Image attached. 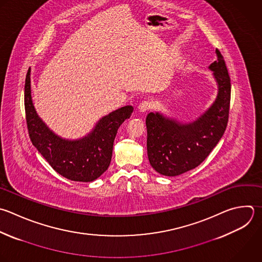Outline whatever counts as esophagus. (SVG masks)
I'll use <instances>...</instances> for the list:
<instances>
[{
	"instance_id": "34e87169",
	"label": "esophagus",
	"mask_w": 262,
	"mask_h": 262,
	"mask_svg": "<svg viewBox=\"0 0 262 262\" xmlns=\"http://www.w3.org/2000/svg\"><path fill=\"white\" fill-rule=\"evenodd\" d=\"M154 107V103L150 101H142L139 105H138V111L140 113H145L149 110H151Z\"/></svg>"
}]
</instances>
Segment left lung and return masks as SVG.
I'll list each match as a JSON object with an SVG mask.
<instances>
[{
  "label": "left lung",
  "instance_id": "left-lung-1",
  "mask_svg": "<svg viewBox=\"0 0 262 262\" xmlns=\"http://www.w3.org/2000/svg\"><path fill=\"white\" fill-rule=\"evenodd\" d=\"M210 64L218 86L213 104L195 121L180 123L161 113H149L147 156L151 167L165 176H177L198 167L216 146L227 126L230 103V78L220 51Z\"/></svg>",
  "mask_w": 262,
  "mask_h": 262
}]
</instances>
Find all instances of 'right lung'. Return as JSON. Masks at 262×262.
Returning a JSON list of instances; mask_svg holds the SVG:
<instances>
[{"label": "right lung", "mask_w": 262, "mask_h": 262, "mask_svg": "<svg viewBox=\"0 0 262 262\" xmlns=\"http://www.w3.org/2000/svg\"><path fill=\"white\" fill-rule=\"evenodd\" d=\"M25 107L29 134L35 147L58 174L81 182L93 181L107 170L118 129L133 113V107L126 105L101 118L83 138H62L50 130L36 112L32 99L31 68L26 78Z\"/></svg>", "instance_id": "right-lung-1"}]
</instances>
